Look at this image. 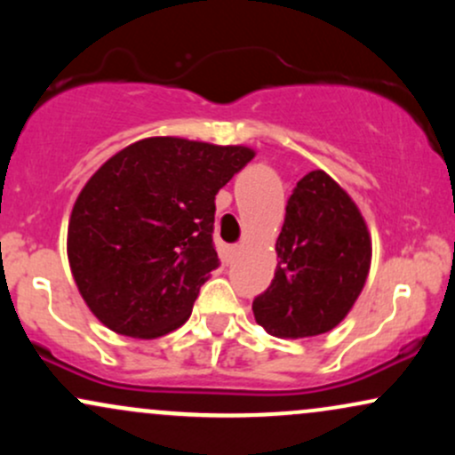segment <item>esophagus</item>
I'll return each mask as SVG.
<instances>
[{
	"mask_svg": "<svg viewBox=\"0 0 455 455\" xmlns=\"http://www.w3.org/2000/svg\"><path fill=\"white\" fill-rule=\"evenodd\" d=\"M237 250H239V245H235V248H233V252H237Z\"/></svg>",
	"mask_w": 455,
	"mask_h": 455,
	"instance_id": "obj_1",
	"label": "esophagus"
}]
</instances>
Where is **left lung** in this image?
<instances>
[{
  "label": "left lung",
  "instance_id": "1",
  "mask_svg": "<svg viewBox=\"0 0 455 455\" xmlns=\"http://www.w3.org/2000/svg\"><path fill=\"white\" fill-rule=\"evenodd\" d=\"M275 252V275L252 301L254 318L271 336L310 338L351 312L368 278L372 237L347 190L318 169L297 181Z\"/></svg>",
  "mask_w": 455,
  "mask_h": 455
}]
</instances>
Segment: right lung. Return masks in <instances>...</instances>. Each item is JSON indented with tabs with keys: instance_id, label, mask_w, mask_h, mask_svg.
<instances>
[{
	"instance_id": "1",
	"label": "right lung",
	"mask_w": 455,
	"mask_h": 455,
	"mask_svg": "<svg viewBox=\"0 0 455 455\" xmlns=\"http://www.w3.org/2000/svg\"><path fill=\"white\" fill-rule=\"evenodd\" d=\"M252 158L243 145L149 137L90 177L68 222V260L102 325L140 340L184 325L218 267V190Z\"/></svg>"
}]
</instances>
